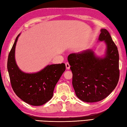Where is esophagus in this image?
<instances>
[{
	"mask_svg": "<svg viewBox=\"0 0 127 127\" xmlns=\"http://www.w3.org/2000/svg\"><path fill=\"white\" fill-rule=\"evenodd\" d=\"M65 65H66V69L67 70H69L70 69V66L69 65V64L68 63V62H66L65 64Z\"/></svg>",
	"mask_w": 127,
	"mask_h": 127,
	"instance_id": "esophagus-1",
	"label": "esophagus"
}]
</instances>
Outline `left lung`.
Here are the masks:
<instances>
[{"label":"left lung","mask_w":127,"mask_h":127,"mask_svg":"<svg viewBox=\"0 0 127 127\" xmlns=\"http://www.w3.org/2000/svg\"><path fill=\"white\" fill-rule=\"evenodd\" d=\"M99 41L106 48L98 57L92 49L71 53L67 60L72 73V86L80 100L95 102L102 100L112 92L119 81V56L118 48L108 31L101 29Z\"/></svg>","instance_id":"8db88e82"}]
</instances>
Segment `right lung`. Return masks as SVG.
<instances>
[{
	"instance_id": "1",
	"label": "right lung",
	"mask_w": 127,
	"mask_h": 127,
	"mask_svg": "<svg viewBox=\"0 0 127 127\" xmlns=\"http://www.w3.org/2000/svg\"><path fill=\"white\" fill-rule=\"evenodd\" d=\"M18 35L8 55L7 68L12 88L16 95L32 106L44 105L52 98L56 84L65 71V64L48 65L40 71L26 73L20 69L15 59Z\"/></svg>"
}]
</instances>
